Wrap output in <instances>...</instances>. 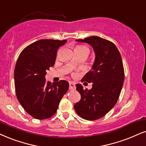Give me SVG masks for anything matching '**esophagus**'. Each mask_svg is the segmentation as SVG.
<instances>
[{
  "label": "esophagus",
  "mask_w": 146,
  "mask_h": 146,
  "mask_svg": "<svg viewBox=\"0 0 146 146\" xmlns=\"http://www.w3.org/2000/svg\"><path fill=\"white\" fill-rule=\"evenodd\" d=\"M70 89H74L76 88V86H75V83L73 82H70Z\"/></svg>",
  "instance_id": "1"
}]
</instances>
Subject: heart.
<instances>
[{"mask_svg": "<svg viewBox=\"0 0 146 146\" xmlns=\"http://www.w3.org/2000/svg\"><path fill=\"white\" fill-rule=\"evenodd\" d=\"M82 46V47H85V46Z\"/></svg>", "mask_w": 146, "mask_h": 146, "instance_id": "b5f03b06", "label": "heart"}]
</instances>
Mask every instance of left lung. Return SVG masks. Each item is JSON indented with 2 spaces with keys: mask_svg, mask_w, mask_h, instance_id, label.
Instances as JSON below:
<instances>
[{
  "mask_svg": "<svg viewBox=\"0 0 146 146\" xmlns=\"http://www.w3.org/2000/svg\"><path fill=\"white\" fill-rule=\"evenodd\" d=\"M76 41L92 46L95 58L91 70L81 80L92 82L93 87L84 89L80 84H76L81 99L74 107L81 118L95 120L105 116L118 101L125 80L123 61L118 49L110 41L95 36Z\"/></svg>",
  "mask_w": 146,
  "mask_h": 146,
  "instance_id": "1",
  "label": "left lung"
}]
</instances>
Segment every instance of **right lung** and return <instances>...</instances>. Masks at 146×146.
Masks as SVG:
<instances>
[{
  "label": "right lung",
  "mask_w": 146,
  "mask_h": 146,
  "mask_svg": "<svg viewBox=\"0 0 146 146\" xmlns=\"http://www.w3.org/2000/svg\"><path fill=\"white\" fill-rule=\"evenodd\" d=\"M66 42L39 40L26 46L17 59L14 71L17 98L26 112L36 119L53 116L68 90L66 80L51 84L45 79L46 71L55 64L57 49Z\"/></svg>",
  "instance_id": "obj_1"
}]
</instances>
